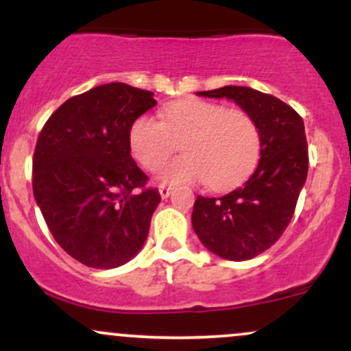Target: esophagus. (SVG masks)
Masks as SVG:
<instances>
[{"label": "esophagus", "mask_w": 351, "mask_h": 351, "mask_svg": "<svg viewBox=\"0 0 351 351\" xmlns=\"http://www.w3.org/2000/svg\"><path fill=\"white\" fill-rule=\"evenodd\" d=\"M160 195H162V198H168V196L171 195V186L162 184V186H160Z\"/></svg>", "instance_id": "esophagus-1"}]
</instances>
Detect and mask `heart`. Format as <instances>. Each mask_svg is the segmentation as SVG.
Returning <instances> with one entry per match:
<instances>
[{
  "label": "heart",
  "instance_id": "b5f03b06",
  "mask_svg": "<svg viewBox=\"0 0 351 351\" xmlns=\"http://www.w3.org/2000/svg\"><path fill=\"white\" fill-rule=\"evenodd\" d=\"M162 120L142 115L130 128V150L145 170H158L180 148L186 155L167 163L162 181L226 189L241 183L261 156L259 125L247 112L201 99L168 104Z\"/></svg>",
  "mask_w": 351,
  "mask_h": 351
}]
</instances>
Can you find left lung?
I'll return each instance as SVG.
<instances>
[{
	"mask_svg": "<svg viewBox=\"0 0 351 351\" xmlns=\"http://www.w3.org/2000/svg\"><path fill=\"white\" fill-rule=\"evenodd\" d=\"M199 95L234 100L259 125L261 160L251 178L219 198L198 196L191 216L209 251L229 261L252 259L279 241L295 213L308 171L304 120L280 99L251 87L226 86Z\"/></svg>",
	"mask_w": 351,
	"mask_h": 351,
	"instance_id": "left-lung-1",
	"label": "left lung"
}]
</instances>
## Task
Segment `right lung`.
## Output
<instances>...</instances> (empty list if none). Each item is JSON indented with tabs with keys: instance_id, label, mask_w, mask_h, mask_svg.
Masks as SVG:
<instances>
[{
	"instance_id": "obj_1",
	"label": "right lung",
	"mask_w": 351,
	"mask_h": 351,
	"mask_svg": "<svg viewBox=\"0 0 351 351\" xmlns=\"http://www.w3.org/2000/svg\"><path fill=\"white\" fill-rule=\"evenodd\" d=\"M155 106L150 90L104 84L66 100L38 136L36 203L58 244L87 267H119L143 247L162 196L132 158L130 128Z\"/></svg>"
}]
</instances>
